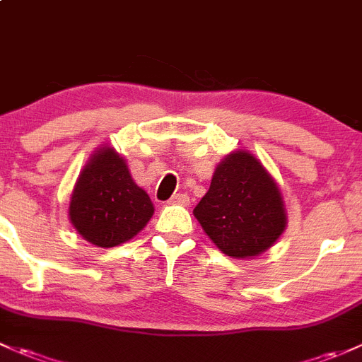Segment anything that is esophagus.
Returning a JSON list of instances; mask_svg holds the SVG:
<instances>
[{
	"mask_svg": "<svg viewBox=\"0 0 362 362\" xmlns=\"http://www.w3.org/2000/svg\"><path fill=\"white\" fill-rule=\"evenodd\" d=\"M170 204H180V206H187L189 196L187 194H182V192L175 194V196L170 199Z\"/></svg>",
	"mask_w": 362,
	"mask_h": 362,
	"instance_id": "34e87169",
	"label": "esophagus"
}]
</instances>
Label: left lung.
<instances>
[{"instance_id":"left-lung-1","label":"left lung","mask_w":362,"mask_h":362,"mask_svg":"<svg viewBox=\"0 0 362 362\" xmlns=\"http://www.w3.org/2000/svg\"><path fill=\"white\" fill-rule=\"evenodd\" d=\"M194 216L211 241L234 258L257 257L286 227L276 182L246 151L232 152L216 166L210 191L194 208Z\"/></svg>"}]
</instances>
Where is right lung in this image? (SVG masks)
<instances>
[{"label":"right lung","mask_w":362,"mask_h":362,"mask_svg":"<svg viewBox=\"0 0 362 362\" xmlns=\"http://www.w3.org/2000/svg\"><path fill=\"white\" fill-rule=\"evenodd\" d=\"M154 213L149 196L133 182L124 159L111 147L97 151L72 191L69 218L100 248L130 241Z\"/></svg>","instance_id":"right-lung-1"}]
</instances>
